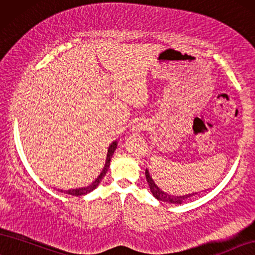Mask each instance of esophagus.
Instances as JSON below:
<instances>
[{
  "label": "esophagus",
  "instance_id": "1",
  "mask_svg": "<svg viewBox=\"0 0 255 255\" xmlns=\"http://www.w3.org/2000/svg\"><path fill=\"white\" fill-rule=\"evenodd\" d=\"M146 128H147L146 121L142 120V119H137V120H135L133 124H131L130 131L133 135H137L140 134L141 131L146 130Z\"/></svg>",
  "mask_w": 255,
  "mask_h": 255
}]
</instances>
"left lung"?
I'll return each instance as SVG.
<instances>
[{
	"label": "left lung",
	"mask_w": 255,
	"mask_h": 255,
	"mask_svg": "<svg viewBox=\"0 0 255 255\" xmlns=\"http://www.w3.org/2000/svg\"><path fill=\"white\" fill-rule=\"evenodd\" d=\"M146 179H147V182H148V186H149V189L151 192V194L155 199L159 200V201H162V202H168V204H174V205H181L183 202H186L187 200H189L193 196L198 195L199 193L201 192H195V193H189V194H185V195H173V194H168V193L163 192L162 189L160 188L159 186L156 185L155 182H154L153 178L150 176V173L149 170L146 169ZM206 191H208V189H206Z\"/></svg>",
	"instance_id": "8db88e82"
}]
</instances>
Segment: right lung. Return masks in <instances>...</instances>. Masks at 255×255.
<instances>
[{"label": "right lung", "instance_id": "add662e5", "mask_svg": "<svg viewBox=\"0 0 255 255\" xmlns=\"http://www.w3.org/2000/svg\"><path fill=\"white\" fill-rule=\"evenodd\" d=\"M117 146H118V141H113V142H112L111 144H109L108 150H107V157H106V162H105L104 168H102L101 173L99 174V176L94 180V181H93L92 183H89L88 186L81 187V188L68 189V191H63V189H61V192H62V193H67V194H70V195L81 196V195H86V194H88V193L94 191L96 187H98V186L100 185V182H101V180L104 179V176L106 175V173L108 172L109 166H111L112 156H113V154H114L115 149H117Z\"/></svg>", "mask_w": 255, "mask_h": 255}]
</instances>
